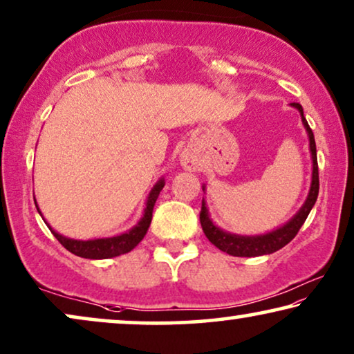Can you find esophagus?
Listing matches in <instances>:
<instances>
[{
	"label": "esophagus",
	"instance_id": "1",
	"mask_svg": "<svg viewBox=\"0 0 354 354\" xmlns=\"http://www.w3.org/2000/svg\"><path fill=\"white\" fill-rule=\"evenodd\" d=\"M180 161H182V166H183V169H187V171H195V169L198 167L196 159L193 158L192 154H183Z\"/></svg>",
	"mask_w": 354,
	"mask_h": 354
}]
</instances>
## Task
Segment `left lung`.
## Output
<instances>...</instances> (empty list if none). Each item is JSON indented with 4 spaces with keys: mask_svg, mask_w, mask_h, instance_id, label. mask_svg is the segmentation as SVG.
Masks as SVG:
<instances>
[{
    "mask_svg": "<svg viewBox=\"0 0 354 354\" xmlns=\"http://www.w3.org/2000/svg\"><path fill=\"white\" fill-rule=\"evenodd\" d=\"M293 108L298 109L299 115H301V122L306 129L308 138H309V153H311L313 159V176H311V187H309V193L306 201L303 203V206L299 207V211L295 214L288 222H285L283 225L277 227L272 232L261 235H236L230 234V232L222 230L221 227H217L212 222L209 211H207L206 201L203 198L201 203V212H200V222L203 227V232L207 236V240L211 241L216 248H219L224 253L230 256H239V258H254V256H263L270 254L275 251L283 248L285 245L290 243L295 239V235L298 234V230L301 229V225L306 221L309 212H311L314 203L317 200L319 195V171H317V154H316V142H314V133L309 129L308 120L303 114L301 104L292 103ZM206 190V185H203V192Z\"/></svg>",
    "mask_w": 354,
    "mask_h": 354,
    "instance_id": "8db88e82",
    "label": "left lung"
}]
</instances>
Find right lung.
Segmentation results:
<instances>
[{"label": "right lung", "mask_w": 354, "mask_h": 354, "mask_svg": "<svg viewBox=\"0 0 354 354\" xmlns=\"http://www.w3.org/2000/svg\"><path fill=\"white\" fill-rule=\"evenodd\" d=\"M164 183L166 182H164L162 177L159 178L156 183H154V187L151 188V192H149V195L147 198V203H145L142 219H140L137 224L132 227V229L124 232V234H119L114 236H106V239L75 240V239H69V236L57 234L56 230L51 229V225L48 224L45 219L43 221H45L46 225L50 227L51 234L56 236L57 241H59V243L64 246L66 250H69L72 254L80 256V258H85V259L115 258V256L125 254V253H129V251H132L135 246H137L140 241L143 240V236L147 235L148 227H149V224H151L154 203H156V200H158L159 192L164 188ZM33 200H35V196H33ZM35 206H37V211L40 212V216H41V211H40V207H38L37 201H35Z\"/></svg>", "instance_id": "1"}]
</instances>
